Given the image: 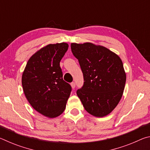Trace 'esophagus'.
I'll use <instances>...</instances> for the list:
<instances>
[{
    "instance_id": "obj_1",
    "label": "esophagus",
    "mask_w": 150,
    "mask_h": 150,
    "mask_svg": "<svg viewBox=\"0 0 150 150\" xmlns=\"http://www.w3.org/2000/svg\"><path fill=\"white\" fill-rule=\"evenodd\" d=\"M71 88H75V83L74 82L71 83Z\"/></svg>"
}]
</instances>
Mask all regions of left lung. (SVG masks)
I'll list each match as a JSON object with an SVG mask.
<instances>
[{"mask_svg": "<svg viewBox=\"0 0 150 150\" xmlns=\"http://www.w3.org/2000/svg\"><path fill=\"white\" fill-rule=\"evenodd\" d=\"M78 59L84 85L77 95L86 111L95 117L109 115L120 102L126 80L120 57L115 52L91 42L71 43Z\"/></svg>", "mask_w": 150, "mask_h": 150, "instance_id": "1", "label": "left lung"}]
</instances>
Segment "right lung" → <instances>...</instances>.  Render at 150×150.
Listing matches in <instances>:
<instances>
[{
	"label": "right lung",
	"instance_id": "1",
	"mask_svg": "<svg viewBox=\"0 0 150 150\" xmlns=\"http://www.w3.org/2000/svg\"><path fill=\"white\" fill-rule=\"evenodd\" d=\"M67 43L48 44L27 62L22 76L24 95L35 110L47 118L63 112L71 87L63 79L60 61L68 50Z\"/></svg>",
	"mask_w": 150,
	"mask_h": 150
}]
</instances>
